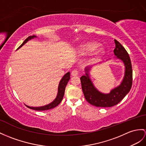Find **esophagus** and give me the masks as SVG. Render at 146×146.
I'll return each instance as SVG.
<instances>
[{"label": "esophagus", "instance_id": "esophagus-1", "mask_svg": "<svg viewBox=\"0 0 146 146\" xmlns=\"http://www.w3.org/2000/svg\"><path fill=\"white\" fill-rule=\"evenodd\" d=\"M78 74H79V70H78L77 69H74L72 71V72H71V74H72L73 76L78 75Z\"/></svg>", "mask_w": 146, "mask_h": 146}]
</instances>
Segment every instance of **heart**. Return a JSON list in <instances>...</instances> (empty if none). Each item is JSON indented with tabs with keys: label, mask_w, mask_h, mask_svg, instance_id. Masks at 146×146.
I'll list each match as a JSON object with an SVG mask.
<instances>
[{
	"label": "heart",
	"mask_w": 146,
	"mask_h": 146,
	"mask_svg": "<svg viewBox=\"0 0 146 146\" xmlns=\"http://www.w3.org/2000/svg\"><path fill=\"white\" fill-rule=\"evenodd\" d=\"M98 45L95 42H91V43L87 44L83 46V49L87 52H92L95 51L96 54H99L102 52L101 48H98Z\"/></svg>",
	"instance_id": "heart-1"
}]
</instances>
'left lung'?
I'll list each match as a JSON object with an SVG mask.
<instances>
[{
	"label": "left lung",
	"mask_w": 146,
	"mask_h": 146,
	"mask_svg": "<svg viewBox=\"0 0 146 146\" xmlns=\"http://www.w3.org/2000/svg\"><path fill=\"white\" fill-rule=\"evenodd\" d=\"M116 47L114 54L123 61L125 66V74L119 86L113 89L108 94L98 92L92 84L88 77V69H86V76L80 77L82 88L86 100L91 105L97 107H111L117 105L129 92L133 84V70L128 53L119 42L115 40Z\"/></svg>",
	"instance_id": "1"
}]
</instances>
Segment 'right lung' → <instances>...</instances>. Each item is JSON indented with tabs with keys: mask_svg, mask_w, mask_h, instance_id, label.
<instances>
[{
	"mask_svg": "<svg viewBox=\"0 0 146 146\" xmlns=\"http://www.w3.org/2000/svg\"><path fill=\"white\" fill-rule=\"evenodd\" d=\"M36 36H28L25 40L23 41V43L21 44L18 49L20 48V47L25 44L28 41L31 40L32 38H36ZM70 79V72H67L66 75H64L62 79L61 80L59 84V87H58V95H57V97L56 98V99L54 100V101H53L52 103H51L50 104H49L48 105H46L44 106H41V107H31V106H27L28 108H29L30 109L32 110H37V111H44V110H50L52 108H54L56 106H58L60 103L61 102L62 98L64 97V92H65V88L66 87V85L67 84V82Z\"/></svg>",
	"mask_w": 146,
	"mask_h": 146,
	"instance_id": "add662e5",
	"label": "right lung"
}]
</instances>
